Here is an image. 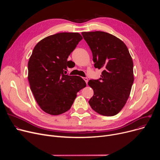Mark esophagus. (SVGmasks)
Listing matches in <instances>:
<instances>
[{"label":"esophagus","instance_id":"1","mask_svg":"<svg viewBox=\"0 0 160 160\" xmlns=\"http://www.w3.org/2000/svg\"><path fill=\"white\" fill-rule=\"evenodd\" d=\"M83 80H85V82H86V83H88V78H83Z\"/></svg>","mask_w":160,"mask_h":160}]
</instances>
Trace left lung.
Listing matches in <instances>:
<instances>
[{
    "label": "left lung",
    "instance_id": "1",
    "mask_svg": "<svg viewBox=\"0 0 160 160\" xmlns=\"http://www.w3.org/2000/svg\"><path fill=\"white\" fill-rule=\"evenodd\" d=\"M82 34L93 54L95 67L102 70L99 80L88 82L94 91L89 104L100 115H115L127 103L134 80L128 49L122 41L107 32H83Z\"/></svg>",
    "mask_w": 160,
    "mask_h": 160
}]
</instances>
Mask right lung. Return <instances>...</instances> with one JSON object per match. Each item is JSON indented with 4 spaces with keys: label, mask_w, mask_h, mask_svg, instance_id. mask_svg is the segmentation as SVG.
I'll list each match as a JSON object with an SVG mask.
<instances>
[{
    "label": "right lung",
    "mask_w": 160,
    "mask_h": 160,
    "mask_svg": "<svg viewBox=\"0 0 160 160\" xmlns=\"http://www.w3.org/2000/svg\"><path fill=\"white\" fill-rule=\"evenodd\" d=\"M78 32H62L45 38L35 46L28 63L30 89L40 108L58 115L71 108L78 92L86 86L78 76L64 74L67 58L82 39Z\"/></svg>",
    "instance_id": "right-lung-1"
}]
</instances>
